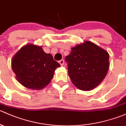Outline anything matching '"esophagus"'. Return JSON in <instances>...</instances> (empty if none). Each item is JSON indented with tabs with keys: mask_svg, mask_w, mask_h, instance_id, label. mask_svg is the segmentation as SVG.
<instances>
[{
	"mask_svg": "<svg viewBox=\"0 0 126 126\" xmlns=\"http://www.w3.org/2000/svg\"><path fill=\"white\" fill-rule=\"evenodd\" d=\"M59 63H60L61 65V66H63V64H64V60L63 59H61V60H60L59 61Z\"/></svg>",
	"mask_w": 126,
	"mask_h": 126,
	"instance_id": "1",
	"label": "esophagus"
}]
</instances>
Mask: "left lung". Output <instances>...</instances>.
I'll return each mask as SVG.
<instances>
[{"instance_id":"1","label":"left lung","mask_w":126,"mask_h":126,"mask_svg":"<svg viewBox=\"0 0 126 126\" xmlns=\"http://www.w3.org/2000/svg\"><path fill=\"white\" fill-rule=\"evenodd\" d=\"M109 59L107 51L90 41L72 48L65 61L73 84L82 90L95 88L107 75Z\"/></svg>"}]
</instances>
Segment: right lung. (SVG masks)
Listing matches in <instances>:
<instances>
[{
  "label": "right lung",
  "mask_w": 126,
  "mask_h": 126,
  "mask_svg": "<svg viewBox=\"0 0 126 126\" xmlns=\"http://www.w3.org/2000/svg\"><path fill=\"white\" fill-rule=\"evenodd\" d=\"M11 66L17 80L22 85L41 90L50 83L54 71L61 65L51 54L44 52L41 47L28 44L15 54Z\"/></svg>",
  "instance_id": "1"
}]
</instances>
